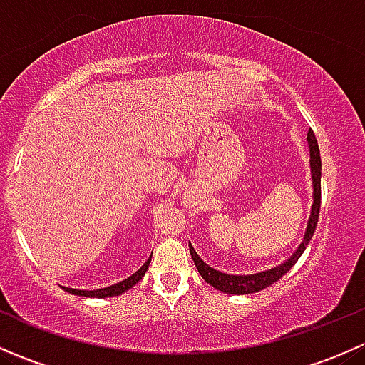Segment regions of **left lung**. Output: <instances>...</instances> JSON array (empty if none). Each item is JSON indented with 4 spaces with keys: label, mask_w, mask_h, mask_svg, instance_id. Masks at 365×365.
<instances>
[{
    "label": "left lung",
    "mask_w": 365,
    "mask_h": 365,
    "mask_svg": "<svg viewBox=\"0 0 365 365\" xmlns=\"http://www.w3.org/2000/svg\"><path fill=\"white\" fill-rule=\"evenodd\" d=\"M307 141H309V152H311V175H312V189H314V203H312L307 231H305L304 242L300 244V247L297 249L295 254H293L286 263L279 264V267L272 268V270L261 272V274H252V275H227V274H222V272L215 270V268L208 267L205 261H201V257L197 256L196 251H194L192 245L189 244L190 256H192L194 264H196L201 277H203L210 286H213V288L219 289V292L230 293V295H249V293H257L261 292V289L272 286L274 282H277L284 274H288V272L292 270L293 264L298 261V257L304 254L305 247H307L312 235H314L316 224H318V217H319V206H322V157H319L318 141H316V135L314 132H312V128H309L307 132Z\"/></svg>",
    "instance_id": "8db88e82"
}]
</instances>
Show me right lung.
I'll use <instances>...</instances> for the list:
<instances>
[{"instance_id":"add662e5","label":"right lung","mask_w":365,"mask_h":365,"mask_svg":"<svg viewBox=\"0 0 365 365\" xmlns=\"http://www.w3.org/2000/svg\"><path fill=\"white\" fill-rule=\"evenodd\" d=\"M150 261H152V257H150L148 261H146L145 264H143L141 268H139L135 274H132L130 277L125 279V281L118 282V284L114 286H109V288H102V289H93V292H84V289H72V288H65L68 293H73V295H79V297H95V298H104V297H118L121 295V293H125L127 289H130L132 286L138 284L139 281H141L143 277H145L146 270H148L150 267Z\"/></svg>"}]
</instances>
